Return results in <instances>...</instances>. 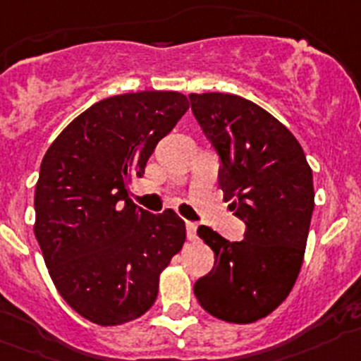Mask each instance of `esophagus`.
Returning <instances> with one entry per match:
<instances>
[{"instance_id": "esophagus-1", "label": "esophagus", "mask_w": 361, "mask_h": 361, "mask_svg": "<svg viewBox=\"0 0 361 361\" xmlns=\"http://www.w3.org/2000/svg\"><path fill=\"white\" fill-rule=\"evenodd\" d=\"M186 233H188V240L190 241L197 240V224H193V221H186Z\"/></svg>"}]
</instances>
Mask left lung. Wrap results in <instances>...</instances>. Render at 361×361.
I'll use <instances>...</instances> for the list:
<instances>
[{"instance_id":"1","label":"left lung","mask_w":361,"mask_h":361,"mask_svg":"<svg viewBox=\"0 0 361 361\" xmlns=\"http://www.w3.org/2000/svg\"><path fill=\"white\" fill-rule=\"evenodd\" d=\"M190 100L220 157L224 200L247 226L241 241L198 227L214 267L195 283V295L216 319L256 322L288 297L300 272L315 206L312 168L292 132L254 102L224 92Z\"/></svg>"}]
</instances>
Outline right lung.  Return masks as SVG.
Wrapping results in <instances>:
<instances>
[{"instance_id": "right-lung-1", "label": "right lung", "mask_w": 361, "mask_h": 361, "mask_svg": "<svg viewBox=\"0 0 361 361\" xmlns=\"http://www.w3.org/2000/svg\"><path fill=\"white\" fill-rule=\"evenodd\" d=\"M188 107L175 91L105 98L77 116L42 157L35 238L62 299L98 326L147 313L159 276L186 241L184 220L171 209L137 207L128 184Z\"/></svg>"}]
</instances>
